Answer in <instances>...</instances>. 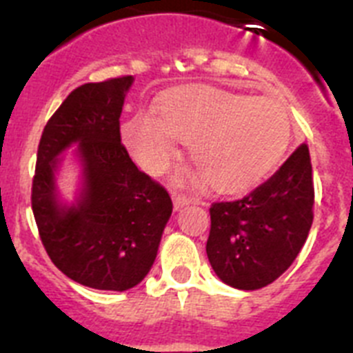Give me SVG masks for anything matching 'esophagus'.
<instances>
[{"label": "esophagus", "mask_w": 353, "mask_h": 353, "mask_svg": "<svg viewBox=\"0 0 353 353\" xmlns=\"http://www.w3.org/2000/svg\"><path fill=\"white\" fill-rule=\"evenodd\" d=\"M189 203H198V199H192L185 194H180V192H173V205H174V210H180L182 207Z\"/></svg>", "instance_id": "esophagus-1"}]
</instances>
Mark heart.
I'll list each match as a JSON object with an SVG mask.
<instances>
[{
	"label": "heart",
	"instance_id": "obj_1",
	"mask_svg": "<svg viewBox=\"0 0 353 353\" xmlns=\"http://www.w3.org/2000/svg\"><path fill=\"white\" fill-rule=\"evenodd\" d=\"M173 137L189 143L191 161L214 191L239 194L256 185L281 161L292 138V118L272 97H248L187 84L161 102V123L138 117L123 139L148 170L161 171L174 157Z\"/></svg>",
	"mask_w": 353,
	"mask_h": 353
}]
</instances>
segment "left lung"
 <instances>
[{
	"label": "left lung",
	"instance_id": "8db88e82",
	"mask_svg": "<svg viewBox=\"0 0 353 353\" xmlns=\"http://www.w3.org/2000/svg\"><path fill=\"white\" fill-rule=\"evenodd\" d=\"M313 205V168L310 148L302 143L248 196L212 203L207 254L214 272L239 290L276 281L310 235Z\"/></svg>",
	"mask_w": 353,
	"mask_h": 353
}]
</instances>
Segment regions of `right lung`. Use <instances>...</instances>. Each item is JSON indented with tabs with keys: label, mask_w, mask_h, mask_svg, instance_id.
Segmentation results:
<instances>
[{
	"label": "right lung",
	"mask_w": 353,
	"mask_h": 353,
	"mask_svg": "<svg viewBox=\"0 0 353 353\" xmlns=\"http://www.w3.org/2000/svg\"><path fill=\"white\" fill-rule=\"evenodd\" d=\"M132 76L86 83L61 102L43 127L31 185V208L52 263L72 281L123 292L154 265L173 203L138 170L121 143L120 114ZM74 142L83 162L76 205L55 199L57 155Z\"/></svg>",
	"instance_id": "add662e5"
}]
</instances>
